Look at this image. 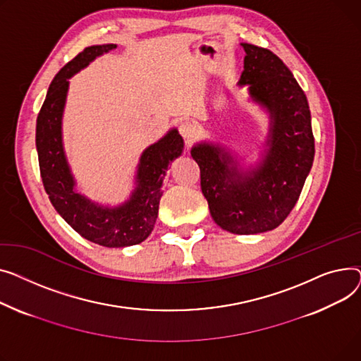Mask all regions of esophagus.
I'll return each instance as SVG.
<instances>
[{"instance_id": "34e87169", "label": "esophagus", "mask_w": 361, "mask_h": 361, "mask_svg": "<svg viewBox=\"0 0 361 361\" xmlns=\"http://www.w3.org/2000/svg\"><path fill=\"white\" fill-rule=\"evenodd\" d=\"M179 134L183 137V140H185L186 144H190V142L194 141V138H195V135H197V130H195V126H194L192 123L182 122V123L179 125Z\"/></svg>"}]
</instances>
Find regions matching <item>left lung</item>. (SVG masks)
Returning a JSON list of instances; mask_svg holds the SVG:
<instances>
[{
  "label": "left lung",
  "instance_id": "1",
  "mask_svg": "<svg viewBox=\"0 0 361 361\" xmlns=\"http://www.w3.org/2000/svg\"><path fill=\"white\" fill-rule=\"evenodd\" d=\"M246 55L239 86L271 115L268 150L247 173L221 147L201 142L190 156L200 166L201 190L213 220L235 235L279 227L298 202L314 157L305 92L286 63L269 49L242 44Z\"/></svg>",
  "mask_w": 361,
  "mask_h": 361
}]
</instances>
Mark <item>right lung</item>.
<instances>
[{"mask_svg":"<svg viewBox=\"0 0 361 361\" xmlns=\"http://www.w3.org/2000/svg\"><path fill=\"white\" fill-rule=\"evenodd\" d=\"M115 48L114 44L89 47L55 75L37 115L36 148L42 182L59 216L84 239L106 247H125L138 245L150 236L163 195L161 185L166 171L180 156L183 140L176 130H172L147 148L138 164L137 188L130 201L118 208H103L75 192V182L61 138L68 78L96 56Z\"/></svg>","mask_w":361,"mask_h":361,"instance_id":"obj_1","label":"right lung"}]
</instances>
